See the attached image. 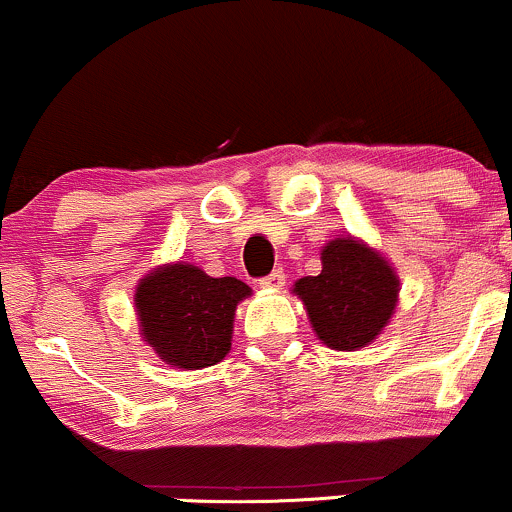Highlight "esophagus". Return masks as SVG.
<instances>
[{
	"mask_svg": "<svg viewBox=\"0 0 512 512\" xmlns=\"http://www.w3.org/2000/svg\"><path fill=\"white\" fill-rule=\"evenodd\" d=\"M284 284H286V274L282 272V269H274V272L269 274V277L260 279V286H262V289H272V291H279V289H282Z\"/></svg>",
	"mask_w": 512,
	"mask_h": 512,
	"instance_id": "obj_1",
	"label": "esophagus"
}]
</instances>
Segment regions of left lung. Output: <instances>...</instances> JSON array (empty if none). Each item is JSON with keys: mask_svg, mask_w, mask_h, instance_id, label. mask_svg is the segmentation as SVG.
Here are the masks:
<instances>
[{"mask_svg": "<svg viewBox=\"0 0 512 512\" xmlns=\"http://www.w3.org/2000/svg\"><path fill=\"white\" fill-rule=\"evenodd\" d=\"M318 277L296 279L316 338L338 352H357L384 333L401 294L396 267L355 235H340L320 250Z\"/></svg>", "mask_w": 512, "mask_h": 512, "instance_id": "obj_1", "label": "left lung"}]
</instances>
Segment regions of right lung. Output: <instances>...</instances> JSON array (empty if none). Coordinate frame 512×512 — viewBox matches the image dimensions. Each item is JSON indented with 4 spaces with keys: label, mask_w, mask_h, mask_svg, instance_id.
<instances>
[{
    "label": "right lung",
    "mask_w": 512,
    "mask_h": 512,
    "mask_svg": "<svg viewBox=\"0 0 512 512\" xmlns=\"http://www.w3.org/2000/svg\"><path fill=\"white\" fill-rule=\"evenodd\" d=\"M252 289L235 277H209L192 262L157 265L133 294L140 338L184 372L213 367L230 352L238 303Z\"/></svg>",
    "instance_id": "1"
}]
</instances>
